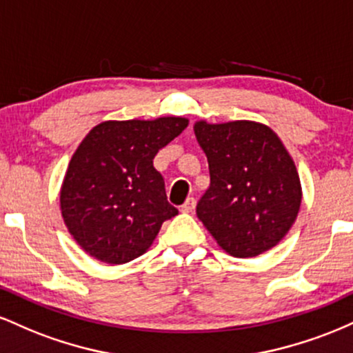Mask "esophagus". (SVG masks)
Returning <instances> with one entry per match:
<instances>
[{
  "label": "esophagus",
  "instance_id": "1",
  "mask_svg": "<svg viewBox=\"0 0 353 353\" xmlns=\"http://www.w3.org/2000/svg\"><path fill=\"white\" fill-rule=\"evenodd\" d=\"M194 208H196V199L194 197H188V201L181 205L182 212H192Z\"/></svg>",
  "mask_w": 353,
  "mask_h": 353
}]
</instances>
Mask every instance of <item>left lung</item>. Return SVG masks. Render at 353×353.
Masks as SVG:
<instances>
[{
	"label": "left lung",
	"instance_id": "left-lung-1",
	"mask_svg": "<svg viewBox=\"0 0 353 353\" xmlns=\"http://www.w3.org/2000/svg\"><path fill=\"white\" fill-rule=\"evenodd\" d=\"M194 132L210 174L197 217L234 257L272 249L292 228L302 201L297 169L281 139L254 121H199Z\"/></svg>",
	"mask_w": 353,
	"mask_h": 353
}]
</instances>
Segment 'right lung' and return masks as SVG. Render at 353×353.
I'll list each match as a JSON object with an SVG mask.
<instances>
[{
  "instance_id": "right-lung-1",
  "label": "right lung",
  "mask_w": 353,
  "mask_h": 353,
  "mask_svg": "<svg viewBox=\"0 0 353 353\" xmlns=\"http://www.w3.org/2000/svg\"><path fill=\"white\" fill-rule=\"evenodd\" d=\"M185 117L106 121L76 149L61 188V214L91 257L125 264L143 255L177 216L154 157L188 128Z\"/></svg>"
}]
</instances>
